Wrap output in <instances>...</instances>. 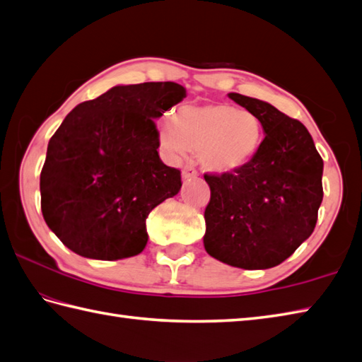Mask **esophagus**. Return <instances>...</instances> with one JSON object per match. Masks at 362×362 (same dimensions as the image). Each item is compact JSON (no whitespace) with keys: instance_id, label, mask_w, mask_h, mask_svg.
Instances as JSON below:
<instances>
[{"instance_id":"obj_1","label":"esophagus","mask_w":362,"mask_h":362,"mask_svg":"<svg viewBox=\"0 0 362 362\" xmlns=\"http://www.w3.org/2000/svg\"><path fill=\"white\" fill-rule=\"evenodd\" d=\"M182 177H183V180H191V179H196V177H197V169H196L194 166L187 165L185 168H183V171H182Z\"/></svg>"}]
</instances>
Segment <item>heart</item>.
<instances>
[{
	"instance_id": "obj_1",
	"label": "heart",
	"mask_w": 362,
	"mask_h": 362,
	"mask_svg": "<svg viewBox=\"0 0 362 362\" xmlns=\"http://www.w3.org/2000/svg\"><path fill=\"white\" fill-rule=\"evenodd\" d=\"M263 126L250 110L209 103L188 104L174 113V121L160 124V143L169 157L197 151L201 163L216 173H233L255 157Z\"/></svg>"
}]
</instances>
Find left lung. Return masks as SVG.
<instances>
[{"instance_id":"8db88e82","label":"left lung","mask_w":362,"mask_h":362,"mask_svg":"<svg viewBox=\"0 0 362 362\" xmlns=\"http://www.w3.org/2000/svg\"><path fill=\"white\" fill-rule=\"evenodd\" d=\"M228 98L257 115L266 136L245 166L204 174L211 191L204 245L233 267L269 269L289 258L316 227L324 160L298 119L255 98Z\"/></svg>"}]
</instances>
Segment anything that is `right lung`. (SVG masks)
<instances>
[{
  "mask_svg": "<svg viewBox=\"0 0 362 362\" xmlns=\"http://www.w3.org/2000/svg\"><path fill=\"white\" fill-rule=\"evenodd\" d=\"M187 96L175 82L117 86L66 115L40 174L45 222L81 257L143 252L146 218L180 191V169L158 157L153 119Z\"/></svg>",
  "mask_w": 362,
  "mask_h": 362,
  "instance_id": "1",
  "label": "right lung"
}]
</instances>
